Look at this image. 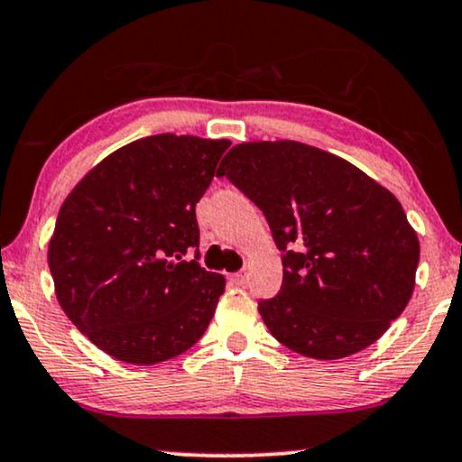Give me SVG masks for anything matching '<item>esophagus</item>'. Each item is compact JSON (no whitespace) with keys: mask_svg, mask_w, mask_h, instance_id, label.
Returning <instances> with one entry per match:
<instances>
[{"mask_svg":"<svg viewBox=\"0 0 462 462\" xmlns=\"http://www.w3.org/2000/svg\"><path fill=\"white\" fill-rule=\"evenodd\" d=\"M231 282H233V284H237V286L245 284V272H237V273H233V275H231Z\"/></svg>","mask_w":462,"mask_h":462,"instance_id":"esophagus-1","label":"esophagus"}]
</instances>
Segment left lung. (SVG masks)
Masks as SVG:
<instances>
[{
    "instance_id": "left-lung-1",
    "label": "left lung",
    "mask_w": 462,
    "mask_h": 462,
    "mask_svg": "<svg viewBox=\"0 0 462 462\" xmlns=\"http://www.w3.org/2000/svg\"><path fill=\"white\" fill-rule=\"evenodd\" d=\"M226 176L265 214L282 250V289L259 303L297 355L335 361L386 333L410 303L420 242L397 197L346 159L292 140L244 142Z\"/></svg>"
}]
</instances>
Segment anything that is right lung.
Instances as JSON below:
<instances>
[{
	"label": "right lung",
	"instance_id": "obj_1",
	"mask_svg": "<svg viewBox=\"0 0 462 462\" xmlns=\"http://www.w3.org/2000/svg\"><path fill=\"white\" fill-rule=\"evenodd\" d=\"M229 140L159 134L99 161L65 197L48 242L55 295L106 355L157 365L195 346L225 292L206 272L195 206Z\"/></svg>",
	"mask_w": 462,
	"mask_h": 462
}]
</instances>
